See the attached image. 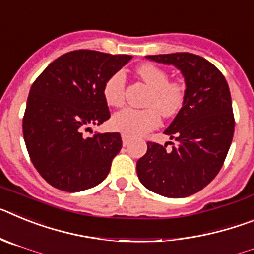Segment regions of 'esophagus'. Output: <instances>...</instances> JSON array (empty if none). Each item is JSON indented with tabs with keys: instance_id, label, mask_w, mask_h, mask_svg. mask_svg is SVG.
Segmentation results:
<instances>
[{
	"instance_id": "obj_1",
	"label": "esophagus",
	"mask_w": 254,
	"mask_h": 254,
	"mask_svg": "<svg viewBox=\"0 0 254 254\" xmlns=\"http://www.w3.org/2000/svg\"><path fill=\"white\" fill-rule=\"evenodd\" d=\"M122 143H123V146H127V145L129 143V137L125 133H122Z\"/></svg>"
}]
</instances>
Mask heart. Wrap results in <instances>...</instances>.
Masks as SVG:
<instances>
[{
    "label": "heart",
    "mask_w": 254,
    "mask_h": 254,
    "mask_svg": "<svg viewBox=\"0 0 254 254\" xmlns=\"http://www.w3.org/2000/svg\"><path fill=\"white\" fill-rule=\"evenodd\" d=\"M136 73L150 89L145 105L146 109L126 108L113 116L111 125L113 129L138 137L150 129L158 127L160 116L172 117L182 108L185 102V85L178 81H168V73L160 67L143 64L136 68ZM126 75L117 71L108 77L103 86V96L109 107H121L125 95Z\"/></svg>",
    "instance_id": "obj_1"
}]
</instances>
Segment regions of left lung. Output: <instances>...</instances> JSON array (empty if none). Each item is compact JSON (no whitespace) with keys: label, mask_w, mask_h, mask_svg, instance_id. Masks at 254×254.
Returning <instances> with one entry per match:
<instances>
[{"label":"left lung","mask_w":254,"mask_h":254,"mask_svg":"<svg viewBox=\"0 0 254 254\" xmlns=\"http://www.w3.org/2000/svg\"><path fill=\"white\" fill-rule=\"evenodd\" d=\"M174 66L185 78V102L164 133L177 142H147L136 169L142 186L169 198H183L210 183L223 167L234 134V116L228 82L205 58L192 53L146 56Z\"/></svg>","instance_id":"left-lung-1"}]
</instances>
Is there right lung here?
<instances>
[{
	"label": "right lung",
	"instance_id": "1",
	"mask_svg": "<svg viewBox=\"0 0 254 254\" xmlns=\"http://www.w3.org/2000/svg\"><path fill=\"white\" fill-rule=\"evenodd\" d=\"M131 56L73 51L53 61L29 91L22 133L31 163L49 185L66 192L89 190L107 178L122 147L118 132L84 136L111 118L103 96L109 76Z\"/></svg>",
	"mask_w": 254,
	"mask_h": 254
}]
</instances>
